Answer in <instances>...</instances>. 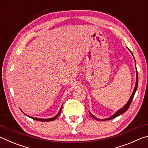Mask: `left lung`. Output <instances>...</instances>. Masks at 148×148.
Listing matches in <instances>:
<instances>
[{"label": "left lung", "instance_id": "left-lung-1", "mask_svg": "<svg viewBox=\"0 0 148 148\" xmlns=\"http://www.w3.org/2000/svg\"><path fill=\"white\" fill-rule=\"evenodd\" d=\"M130 51L131 52V51ZM131 53H132V52H131ZM135 64H136V62H135ZM138 83V72H137V70H136V86H135L134 91H133V92H132L131 97H130L129 101L127 102V103L126 104H125V106L124 107H123L121 109H120V110H119V111H117L116 114H114L113 115V116L110 117V118L105 119H102V121H106V120H110V119H114V118H115V117H117V116H120V115H121L122 114H123L124 112H125L127 111V110H128V108H129V106H130V105H131V102H132V99H133V98H134L135 92H136V89H137ZM90 115H91V116L92 117V118H94V119H97V120H100L99 119H97V118H96V117H95V116H92V115L91 113H90Z\"/></svg>", "mask_w": 148, "mask_h": 148}]
</instances>
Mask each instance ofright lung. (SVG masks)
Wrapping results in <instances>:
<instances>
[{
  "label": "right lung",
  "instance_id": "right-lung-1",
  "mask_svg": "<svg viewBox=\"0 0 148 148\" xmlns=\"http://www.w3.org/2000/svg\"><path fill=\"white\" fill-rule=\"evenodd\" d=\"M61 110H62V107L61 110H59V112L58 114H57L56 116L52 117V118H49V119H39V118H36V117H31V116H29V117H31V119H34V120H37V121H53V120H55L56 119H57V117H58V116H59V114H61Z\"/></svg>",
  "mask_w": 148,
  "mask_h": 148
}]
</instances>
